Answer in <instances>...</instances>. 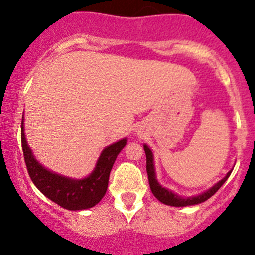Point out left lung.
<instances>
[{
	"label": "left lung",
	"instance_id": "left-lung-1",
	"mask_svg": "<svg viewBox=\"0 0 255 255\" xmlns=\"http://www.w3.org/2000/svg\"><path fill=\"white\" fill-rule=\"evenodd\" d=\"M144 151H145L146 155V173H148V180L149 185H150V190L153 192L154 196L159 200L163 204L169 205V206H175V207H184V206H191V205H197L201 204V202L206 201L210 199L212 195H215L218 191L221 186L226 182V180L228 179V176L231 175L232 170L230 173H227V175L223 177L221 181H218L215 186H212L211 189H208L207 191L202 192V194L197 195V196H191V197H182L179 195L174 194L170 190L165 189V187L161 186L158 182L155 176V169H154V159H153V153H151L150 149L148 148V145H144Z\"/></svg>",
	"mask_w": 255,
	"mask_h": 255
}]
</instances>
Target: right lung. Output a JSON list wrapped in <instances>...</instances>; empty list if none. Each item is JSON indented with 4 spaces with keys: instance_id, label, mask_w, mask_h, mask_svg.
I'll return each instance as SVG.
<instances>
[{
    "instance_id": "add662e5",
    "label": "right lung",
    "mask_w": 255,
    "mask_h": 255,
    "mask_svg": "<svg viewBox=\"0 0 255 255\" xmlns=\"http://www.w3.org/2000/svg\"><path fill=\"white\" fill-rule=\"evenodd\" d=\"M22 149L25 166L33 184L43 195L70 211L86 210L99 204L105 196L109 185V177L116 158L127 144V139L118 140L102 150L94 171L85 179H70L51 173L35 160L32 150L25 140L22 118Z\"/></svg>"
}]
</instances>
